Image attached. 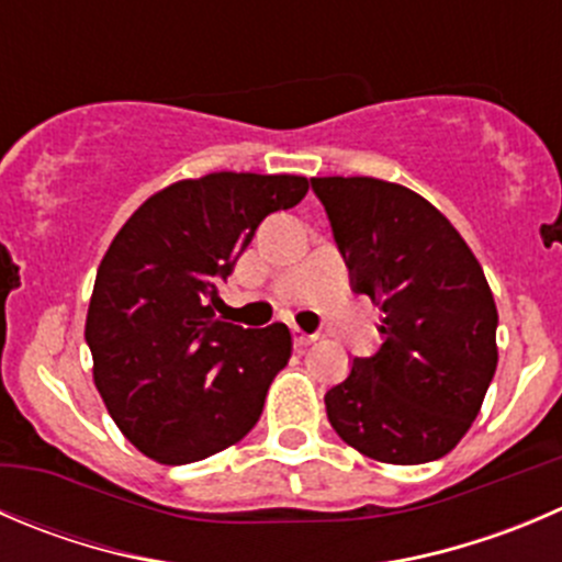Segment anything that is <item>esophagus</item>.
I'll use <instances>...</instances> for the list:
<instances>
[{
    "label": "esophagus",
    "instance_id": "34e87169",
    "mask_svg": "<svg viewBox=\"0 0 562 562\" xmlns=\"http://www.w3.org/2000/svg\"><path fill=\"white\" fill-rule=\"evenodd\" d=\"M291 331H293V342H296V348H307L310 342L318 340V335H310V331L299 329V326H293Z\"/></svg>",
    "mask_w": 562,
    "mask_h": 562
}]
</instances>
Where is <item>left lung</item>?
Returning <instances> with one entry per match:
<instances>
[{
	"label": "left lung",
	"instance_id": "obj_1",
	"mask_svg": "<svg viewBox=\"0 0 562 562\" xmlns=\"http://www.w3.org/2000/svg\"><path fill=\"white\" fill-rule=\"evenodd\" d=\"M357 293L381 318L379 353L324 395L337 437L381 464L442 459L470 431L497 370V304L448 216L401 183L313 178Z\"/></svg>",
	"mask_w": 562,
	"mask_h": 562
}]
</instances>
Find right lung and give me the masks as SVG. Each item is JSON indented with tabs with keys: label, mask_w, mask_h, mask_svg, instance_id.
<instances>
[{
	"label": "right lung",
	"mask_w": 562,
	"mask_h": 562,
	"mask_svg": "<svg viewBox=\"0 0 562 562\" xmlns=\"http://www.w3.org/2000/svg\"><path fill=\"white\" fill-rule=\"evenodd\" d=\"M304 176L209 172L150 194L109 244L87 310L92 381L114 426L159 464L241 442L293 351L291 329L216 318L220 282Z\"/></svg>",
	"instance_id": "add662e5"
}]
</instances>
